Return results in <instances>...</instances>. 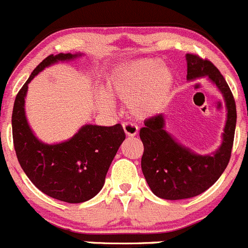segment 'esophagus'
I'll return each instance as SVG.
<instances>
[{"label": "esophagus", "mask_w": 248, "mask_h": 248, "mask_svg": "<svg viewBox=\"0 0 248 248\" xmlns=\"http://www.w3.org/2000/svg\"><path fill=\"white\" fill-rule=\"evenodd\" d=\"M123 129L126 136H136L137 131H139L137 125L131 123V122H125V123H123Z\"/></svg>", "instance_id": "1"}]
</instances>
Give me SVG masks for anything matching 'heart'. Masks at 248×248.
<instances>
[{
	"label": "heart",
	"mask_w": 248,
	"mask_h": 248,
	"mask_svg": "<svg viewBox=\"0 0 248 248\" xmlns=\"http://www.w3.org/2000/svg\"><path fill=\"white\" fill-rule=\"evenodd\" d=\"M173 75L163 67L159 59H140L117 71L107 80L105 93L112 100L127 104V111L135 118H147L164 108L170 99ZM105 109L112 105L106 96L100 97Z\"/></svg>",
	"instance_id": "heart-1"
}]
</instances>
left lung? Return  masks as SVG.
Wrapping results in <instances>:
<instances>
[{"mask_svg": "<svg viewBox=\"0 0 248 248\" xmlns=\"http://www.w3.org/2000/svg\"><path fill=\"white\" fill-rule=\"evenodd\" d=\"M187 78L208 77L222 92L228 109L222 146L213 155H198L175 141L165 131L163 114L144 122L140 130L143 143L141 168L149 188L156 197L181 200L197 197L208 189L223 173L232 155L236 125V105L222 73L207 59L187 54Z\"/></svg>", "mask_w": 248, "mask_h": 248, "instance_id": "obj_1", "label": "left lung"}]
</instances>
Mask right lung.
Segmentation results:
<instances>
[{"label":"right lung","mask_w":248,"mask_h":248,"mask_svg":"<svg viewBox=\"0 0 248 248\" xmlns=\"http://www.w3.org/2000/svg\"><path fill=\"white\" fill-rule=\"evenodd\" d=\"M76 56L78 54L46 56L16 94L12 114L14 149L24 172L44 194L70 204L87 202L101 190L109 165L125 140L121 124L84 125L72 139L58 144L42 143L31 131L24 108L28 84L46 66Z\"/></svg>","instance_id":"1"}]
</instances>
